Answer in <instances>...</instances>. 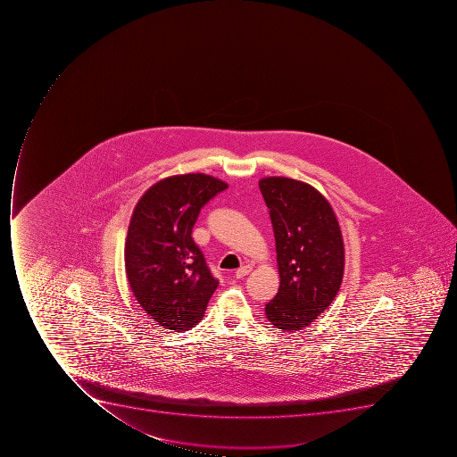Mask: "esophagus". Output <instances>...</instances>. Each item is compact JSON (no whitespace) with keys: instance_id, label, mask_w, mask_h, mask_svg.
<instances>
[{"instance_id":"34e87169","label":"esophagus","mask_w":457,"mask_h":457,"mask_svg":"<svg viewBox=\"0 0 457 457\" xmlns=\"http://www.w3.org/2000/svg\"><path fill=\"white\" fill-rule=\"evenodd\" d=\"M250 271H252V266L241 267V269L236 271V277H237V278H243V277L247 276Z\"/></svg>"}]
</instances>
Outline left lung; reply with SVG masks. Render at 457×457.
<instances>
[{
    "mask_svg": "<svg viewBox=\"0 0 457 457\" xmlns=\"http://www.w3.org/2000/svg\"><path fill=\"white\" fill-rule=\"evenodd\" d=\"M260 191L276 238L280 287L266 317L283 331L302 330L337 295L345 245L337 217L320 191L287 177H266Z\"/></svg>",
    "mask_w": 457,
    "mask_h": 457,
    "instance_id": "obj_1",
    "label": "left lung"
}]
</instances>
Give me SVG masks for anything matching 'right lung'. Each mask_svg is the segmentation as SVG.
<instances>
[{"instance_id":"right-lung-1","label":"right lung","mask_w":457,"mask_h":457,"mask_svg":"<svg viewBox=\"0 0 457 457\" xmlns=\"http://www.w3.org/2000/svg\"><path fill=\"white\" fill-rule=\"evenodd\" d=\"M227 187L207 174H180L151 186L137 203L124 250L127 280L164 328H195L219 286L191 231L203 207Z\"/></svg>"}]
</instances>
